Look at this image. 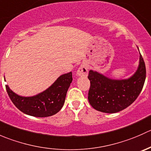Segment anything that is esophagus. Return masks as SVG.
<instances>
[{"mask_svg":"<svg viewBox=\"0 0 151 151\" xmlns=\"http://www.w3.org/2000/svg\"><path fill=\"white\" fill-rule=\"evenodd\" d=\"M77 74L79 76H86L88 74V67L86 65L82 64L77 70Z\"/></svg>","mask_w":151,"mask_h":151,"instance_id":"obj_1","label":"esophagus"}]
</instances>
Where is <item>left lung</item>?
<instances>
[{"label": "left lung", "mask_w": 151, "mask_h": 151, "mask_svg": "<svg viewBox=\"0 0 151 151\" xmlns=\"http://www.w3.org/2000/svg\"><path fill=\"white\" fill-rule=\"evenodd\" d=\"M88 77L91 83L88 98L91 106L100 112L115 113L130 106L139 95L146 77L145 64L140 54L137 71L127 80H111L92 70Z\"/></svg>", "instance_id": "left-lung-1"}]
</instances>
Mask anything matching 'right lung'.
Wrapping results in <instances>:
<instances>
[{"mask_svg": "<svg viewBox=\"0 0 151 151\" xmlns=\"http://www.w3.org/2000/svg\"><path fill=\"white\" fill-rule=\"evenodd\" d=\"M72 82V73L63 74L48 89L32 97H22L6 85L10 99L17 109L34 117H49L58 112L63 106L66 93Z\"/></svg>", "mask_w": 151, "mask_h": 151, "instance_id": "1", "label": "right lung"}]
</instances>
